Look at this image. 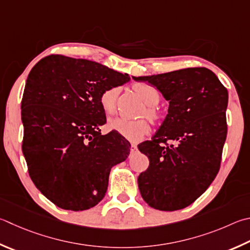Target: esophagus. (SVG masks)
I'll return each mask as SVG.
<instances>
[{"instance_id":"34e87169","label":"esophagus","mask_w":250,"mask_h":250,"mask_svg":"<svg viewBox=\"0 0 250 250\" xmlns=\"http://www.w3.org/2000/svg\"><path fill=\"white\" fill-rule=\"evenodd\" d=\"M137 149H138L137 144H131V152H134V151H137Z\"/></svg>"}]
</instances>
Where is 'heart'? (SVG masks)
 <instances>
[{"label":"heart","mask_w":250,"mask_h":250,"mask_svg":"<svg viewBox=\"0 0 250 250\" xmlns=\"http://www.w3.org/2000/svg\"><path fill=\"white\" fill-rule=\"evenodd\" d=\"M132 88L145 103L144 107L140 111V117L146 116L153 124H158L163 116L162 111L156 106L160 102V93L157 92V89L146 83H135L132 85ZM119 93V88L112 87L106 89L102 94L99 102H101L103 110L107 115H111L116 111ZM108 126L110 130L132 142H138L149 132V124L145 118L133 121L124 119V118H115L108 122Z\"/></svg>","instance_id":"heart-1"}]
</instances>
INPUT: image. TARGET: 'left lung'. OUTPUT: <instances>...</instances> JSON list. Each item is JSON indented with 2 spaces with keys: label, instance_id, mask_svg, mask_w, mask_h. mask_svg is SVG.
Listing matches in <instances>:
<instances>
[{
  "label": "left lung",
  "instance_id": "8db88e82",
  "mask_svg": "<svg viewBox=\"0 0 250 250\" xmlns=\"http://www.w3.org/2000/svg\"><path fill=\"white\" fill-rule=\"evenodd\" d=\"M133 79L155 86L169 102L160 129L138 146L149 161L138 178L141 196L156 210H180L196 201L220 170L228 89L206 67Z\"/></svg>",
  "mask_w": 250,
  "mask_h": 250
}]
</instances>
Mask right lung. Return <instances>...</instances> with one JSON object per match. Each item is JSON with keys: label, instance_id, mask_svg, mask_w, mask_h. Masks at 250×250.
Returning a JSON list of instances; mask_svg holds the SVG:
<instances>
[{"label": "right lung", "instance_id": "add662e5", "mask_svg": "<svg viewBox=\"0 0 250 250\" xmlns=\"http://www.w3.org/2000/svg\"><path fill=\"white\" fill-rule=\"evenodd\" d=\"M130 81L99 63L51 54L28 75L21 99V149L36 187L57 207L83 211L103 200L128 141L106 124L102 94Z\"/></svg>", "mask_w": 250, "mask_h": 250}]
</instances>
